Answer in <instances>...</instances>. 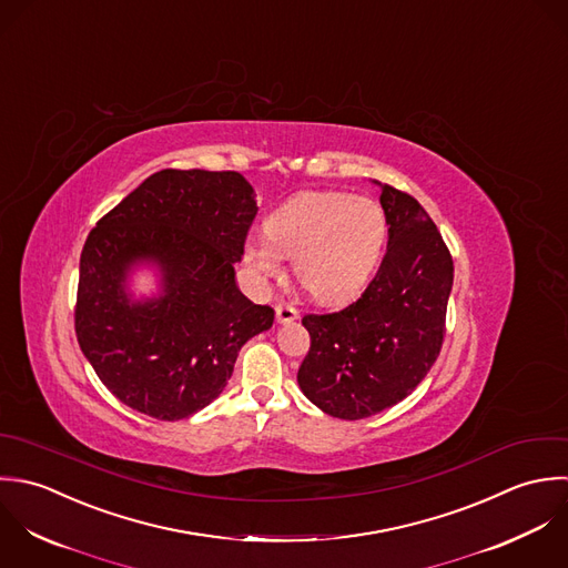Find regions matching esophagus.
<instances>
[{"label": "esophagus", "instance_id": "34e87169", "mask_svg": "<svg viewBox=\"0 0 568 568\" xmlns=\"http://www.w3.org/2000/svg\"><path fill=\"white\" fill-rule=\"evenodd\" d=\"M275 317H277V324H291V322L297 320V311L288 304H280L275 308Z\"/></svg>", "mask_w": 568, "mask_h": 568}]
</instances>
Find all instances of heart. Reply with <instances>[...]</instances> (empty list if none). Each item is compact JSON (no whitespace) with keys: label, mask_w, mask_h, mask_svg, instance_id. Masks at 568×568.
Here are the masks:
<instances>
[{"label":"heart","mask_w":568,"mask_h":568,"mask_svg":"<svg viewBox=\"0 0 568 568\" xmlns=\"http://www.w3.org/2000/svg\"><path fill=\"white\" fill-rule=\"evenodd\" d=\"M264 234L242 244V262L262 286L284 275V257L304 291L322 304H342L364 291L387 240V220L371 197L304 191L280 204Z\"/></svg>","instance_id":"heart-1"}]
</instances>
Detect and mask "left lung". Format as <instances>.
Instances as JSON below:
<instances>
[{
  "label": "left lung",
  "mask_w": 568,
  "mask_h": 568,
  "mask_svg": "<svg viewBox=\"0 0 568 568\" xmlns=\"http://www.w3.org/2000/svg\"><path fill=\"white\" fill-rule=\"evenodd\" d=\"M387 251L364 295L339 313L306 315L311 351L297 383L322 412L357 420L407 394L434 366L454 284L452 255L407 193L381 185Z\"/></svg>",
  "instance_id": "obj_1"
}]
</instances>
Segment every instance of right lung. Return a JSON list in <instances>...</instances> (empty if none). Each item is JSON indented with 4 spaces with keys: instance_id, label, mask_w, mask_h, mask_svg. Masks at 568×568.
<instances>
[{
    "instance_id": "1",
    "label": "right lung",
    "mask_w": 568,
    "mask_h": 568,
    "mask_svg": "<svg viewBox=\"0 0 568 568\" xmlns=\"http://www.w3.org/2000/svg\"><path fill=\"white\" fill-rule=\"evenodd\" d=\"M257 213L237 172L163 170L90 231L79 262L74 328L81 353L128 407L181 420L220 396L240 348L273 326L235 282ZM160 275V293L134 298L131 273Z\"/></svg>"
}]
</instances>
